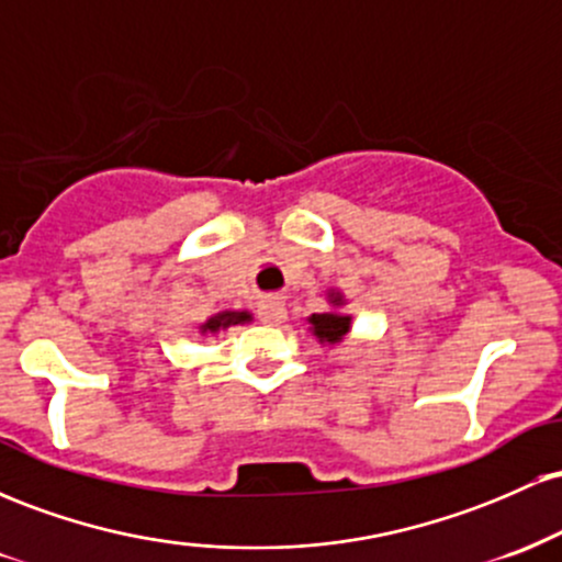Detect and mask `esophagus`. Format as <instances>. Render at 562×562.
I'll return each instance as SVG.
<instances>
[{
	"mask_svg": "<svg viewBox=\"0 0 562 562\" xmlns=\"http://www.w3.org/2000/svg\"><path fill=\"white\" fill-rule=\"evenodd\" d=\"M288 312H285V303L277 301V299H269L263 301L259 306V319L263 325H280V322H285Z\"/></svg>",
	"mask_w": 562,
	"mask_h": 562,
	"instance_id": "obj_1",
	"label": "esophagus"
}]
</instances>
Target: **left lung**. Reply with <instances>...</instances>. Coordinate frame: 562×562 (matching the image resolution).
<instances>
[{
  "label": "left lung",
  "instance_id": "obj_1",
  "mask_svg": "<svg viewBox=\"0 0 562 562\" xmlns=\"http://www.w3.org/2000/svg\"><path fill=\"white\" fill-rule=\"evenodd\" d=\"M333 303H340V295L333 293ZM308 322H312V330L322 344H330V346L340 344L344 335L348 333V327H351V317H344V314H335V312L312 314Z\"/></svg>",
  "mask_w": 562,
  "mask_h": 562
}]
</instances>
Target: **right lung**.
<instances>
[{
    "label": "right lung",
    "instance_id": "obj_1",
    "mask_svg": "<svg viewBox=\"0 0 562 562\" xmlns=\"http://www.w3.org/2000/svg\"><path fill=\"white\" fill-rule=\"evenodd\" d=\"M240 322H250V314L248 312H222V314H216V317H211L209 322H205L200 330L216 333V330H224V327H229V325H240Z\"/></svg>",
    "mask_w": 562,
    "mask_h": 562
}]
</instances>
